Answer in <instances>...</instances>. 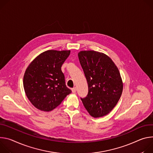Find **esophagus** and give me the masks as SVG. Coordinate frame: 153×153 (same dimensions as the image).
I'll list each match as a JSON object with an SVG mask.
<instances>
[{
  "instance_id": "obj_1",
  "label": "esophagus",
  "mask_w": 153,
  "mask_h": 153,
  "mask_svg": "<svg viewBox=\"0 0 153 153\" xmlns=\"http://www.w3.org/2000/svg\"><path fill=\"white\" fill-rule=\"evenodd\" d=\"M72 91L73 93H75L76 91V88H74L72 89Z\"/></svg>"
}]
</instances>
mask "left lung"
Returning a JSON list of instances; mask_svg holds the SVG:
<instances>
[{"mask_svg": "<svg viewBox=\"0 0 153 153\" xmlns=\"http://www.w3.org/2000/svg\"><path fill=\"white\" fill-rule=\"evenodd\" d=\"M78 55L88 84L87 97L81 98L83 105L92 117H104L114 109L122 95L123 84L120 72L103 53L84 50Z\"/></svg>", "mask_w": 153, "mask_h": 153, "instance_id": "left-lung-1", "label": "left lung"}]
</instances>
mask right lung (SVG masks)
<instances>
[{"label": "right lung", "mask_w": 153, "mask_h": 153, "mask_svg": "<svg viewBox=\"0 0 153 153\" xmlns=\"http://www.w3.org/2000/svg\"><path fill=\"white\" fill-rule=\"evenodd\" d=\"M70 53L71 50H47L27 67L23 79L25 93L39 110H53L72 92L66 87L61 71V66Z\"/></svg>", "instance_id": "right-lung-1"}]
</instances>
